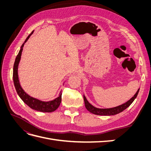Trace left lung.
I'll list each match as a JSON object with an SVG mask.
<instances>
[{
  "label": "left lung",
  "instance_id": "8db88e82",
  "mask_svg": "<svg viewBox=\"0 0 151 151\" xmlns=\"http://www.w3.org/2000/svg\"><path fill=\"white\" fill-rule=\"evenodd\" d=\"M139 92V89L137 91V93L135 95L132 97L130 100H129L127 102L124 104H122L120 106H118L116 107H114L111 108H98L93 106L92 104H91L88 100H87L85 96L84 95V101L85 103V106L88 110L91 112V113L94 114V115H104V116H110V115H115L118 113H120L122 112L123 110H125L126 108L129 107L130 105L133 103L135 99L137 98Z\"/></svg>",
  "mask_w": 151,
  "mask_h": 151
}]
</instances>
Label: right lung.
<instances>
[{
  "mask_svg": "<svg viewBox=\"0 0 151 151\" xmlns=\"http://www.w3.org/2000/svg\"><path fill=\"white\" fill-rule=\"evenodd\" d=\"M33 33V31L31 32V33L27 37L26 40L24 41V43L22 45L21 47V50H19V53H18L17 55L13 67V81L14 84V86L16 90L17 91V94L19 95V96L21 98V99L29 107H30L31 109H35V110L41 111V112H53L55 111L56 109L60 106L62 101V93H60L59 96L55 99L52 100V101H42L40 100L34 98L33 97H31L28 94H26L24 91L22 89L21 86L20 85L19 81V77H18V73H17V68H18V65L21 60V57L22 54V49H23V47L24 45V43L28 41L30 36Z\"/></svg>",
  "mask_w": 151,
  "mask_h": 151,
  "instance_id": "obj_1",
  "label": "right lung"
}]
</instances>
